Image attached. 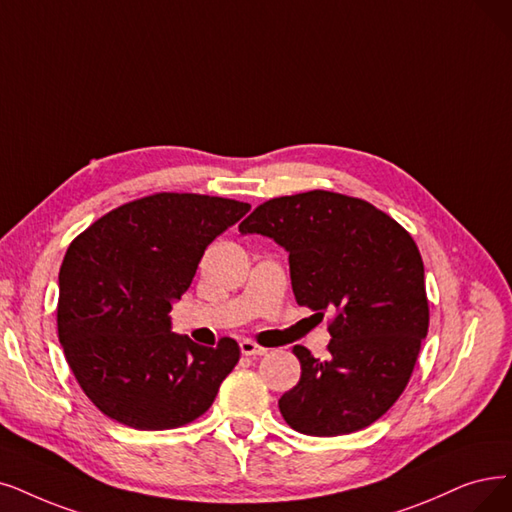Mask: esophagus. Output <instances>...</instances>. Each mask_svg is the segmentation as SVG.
Returning a JSON list of instances; mask_svg holds the SVG:
<instances>
[{
  "instance_id": "34e87169",
  "label": "esophagus",
  "mask_w": 512,
  "mask_h": 512,
  "mask_svg": "<svg viewBox=\"0 0 512 512\" xmlns=\"http://www.w3.org/2000/svg\"><path fill=\"white\" fill-rule=\"evenodd\" d=\"M239 349H241V355H254V357H258V355H267V349H264V346H260V344H256L254 340H241L239 342Z\"/></svg>"
}]
</instances>
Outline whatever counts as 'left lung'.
<instances>
[{
  "mask_svg": "<svg viewBox=\"0 0 512 512\" xmlns=\"http://www.w3.org/2000/svg\"><path fill=\"white\" fill-rule=\"evenodd\" d=\"M239 231L290 254L296 302L330 319L327 357L296 344L300 382L279 399L294 431L349 435L391 410L428 332L424 264L397 220L357 197L309 191L264 201Z\"/></svg>",
  "mask_w": 512,
  "mask_h": 512,
  "instance_id": "left-lung-1",
  "label": "left lung"
}]
</instances>
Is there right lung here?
Returning <instances> with one entry per match:
<instances>
[{"label":"right lung","mask_w":512,"mask_h":512,"mask_svg":"<svg viewBox=\"0 0 512 512\" xmlns=\"http://www.w3.org/2000/svg\"><path fill=\"white\" fill-rule=\"evenodd\" d=\"M250 203L155 193L77 235L58 273V340L81 391L111 420L166 431L210 410L239 344H195L170 330L208 245Z\"/></svg>","instance_id":"add662e5"}]
</instances>
